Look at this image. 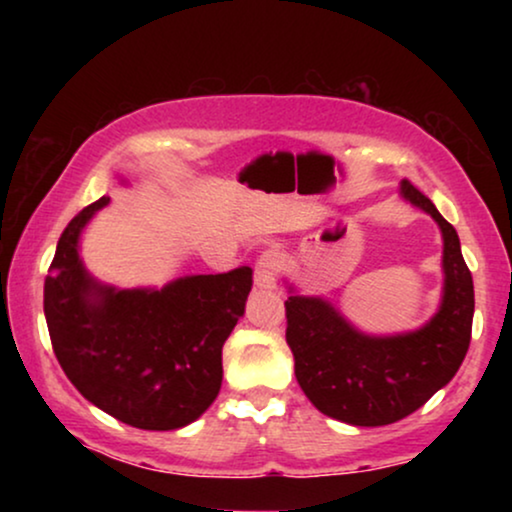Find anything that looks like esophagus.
<instances>
[{"mask_svg": "<svg viewBox=\"0 0 512 512\" xmlns=\"http://www.w3.org/2000/svg\"><path fill=\"white\" fill-rule=\"evenodd\" d=\"M279 272H282V256L277 251H263L256 261V286L258 289H272L277 284Z\"/></svg>", "mask_w": 512, "mask_h": 512, "instance_id": "esophagus-1", "label": "esophagus"}]
</instances>
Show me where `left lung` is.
Instances as JSON below:
<instances>
[{
    "label": "left lung",
    "instance_id": "1",
    "mask_svg": "<svg viewBox=\"0 0 512 512\" xmlns=\"http://www.w3.org/2000/svg\"><path fill=\"white\" fill-rule=\"evenodd\" d=\"M401 193L443 230L445 296L429 324L394 338H370L326 300L291 296L284 303L300 389L324 415L354 426H384L412 415L452 380L471 345L475 293L457 230L408 179Z\"/></svg>",
    "mask_w": 512,
    "mask_h": 512
}]
</instances>
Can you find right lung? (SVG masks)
<instances>
[{"instance_id":"1","label":"right lung","mask_w":512,"mask_h":512,"mask_svg":"<svg viewBox=\"0 0 512 512\" xmlns=\"http://www.w3.org/2000/svg\"><path fill=\"white\" fill-rule=\"evenodd\" d=\"M107 195L62 230L44 282L53 352L83 398L146 431L191 424L219 396L221 349L244 314L249 265L195 275L160 291H114L88 275L79 235Z\"/></svg>"}]
</instances>
